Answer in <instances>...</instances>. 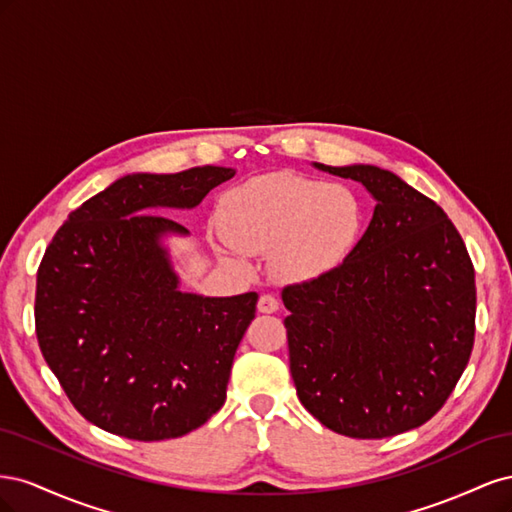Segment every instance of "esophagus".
<instances>
[{
	"mask_svg": "<svg viewBox=\"0 0 512 512\" xmlns=\"http://www.w3.org/2000/svg\"><path fill=\"white\" fill-rule=\"evenodd\" d=\"M277 309H280V303H277L275 297H271V294H260V299H258L260 314H275Z\"/></svg>",
	"mask_w": 512,
	"mask_h": 512,
	"instance_id": "1",
	"label": "esophagus"
}]
</instances>
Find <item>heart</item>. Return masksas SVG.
<instances>
[{
	"instance_id": "obj_1",
	"label": "heart",
	"mask_w": 512,
	"mask_h": 512,
	"mask_svg": "<svg viewBox=\"0 0 512 512\" xmlns=\"http://www.w3.org/2000/svg\"><path fill=\"white\" fill-rule=\"evenodd\" d=\"M218 220L232 252H271V271L309 282L335 271L361 237L365 211L348 185L271 173L228 190Z\"/></svg>"
}]
</instances>
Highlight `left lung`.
<instances>
[{"mask_svg":"<svg viewBox=\"0 0 512 512\" xmlns=\"http://www.w3.org/2000/svg\"><path fill=\"white\" fill-rule=\"evenodd\" d=\"M314 168L359 181L374 215L335 271L282 290L301 404L348 438H389L436 414L474 344V269L446 213L391 170Z\"/></svg>","mask_w":512,"mask_h":512,"instance_id":"1","label":"left lung"}]
</instances>
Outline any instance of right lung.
<instances>
[{
    "instance_id": "add662e5",
    "label": "right lung",
    "mask_w": 512,
    "mask_h": 512,
    "mask_svg": "<svg viewBox=\"0 0 512 512\" xmlns=\"http://www.w3.org/2000/svg\"><path fill=\"white\" fill-rule=\"evenodd\" d=\"M235 175L226 166L126 175L72 211L46 247L38 344L74 408L96 427L170 440L224 406L258 294L183 292L168 243L190 230L153 211L194 209Z\"/></svg>"
}]
</instances>
